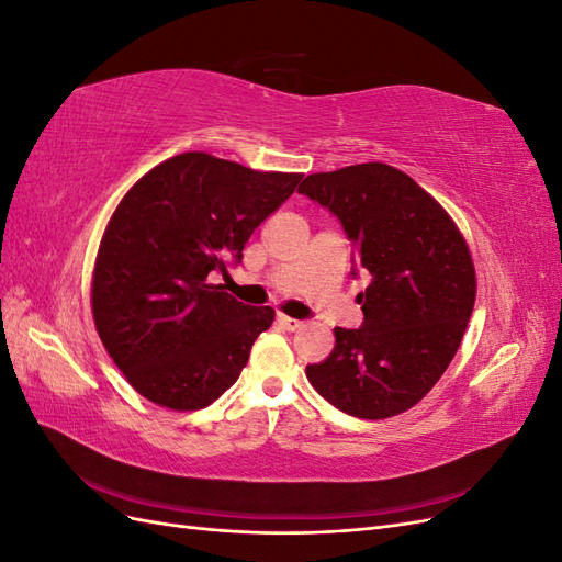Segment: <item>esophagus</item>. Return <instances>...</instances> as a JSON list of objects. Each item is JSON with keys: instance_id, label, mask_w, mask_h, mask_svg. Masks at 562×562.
Wrapping results in <instances>:
<instances>
[{"instance_id": "obj_1", "label": "esophagus", "mask_w": 562, "mask_h": 562, "mask_svg": "<svg viewBox=\"0 0 562 562\" xmlns=\"http://www.w3.org/2000/svg\"><path fill=\"white\" fill-rule=\"evenodd\" d=\"M277 323H279L281 328H285V330H297V328H302V321L291 318V316H285V314H277Z\"/></svg>"}]
</instances>
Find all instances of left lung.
Returning a JSON list of instances; mask_svg holds the SVG:
<instances>
[{
    "mask_svg": "<svg viewBox=\"0 0 562 562\" xmlns=\"http://www.w3.org/2000/svg\"><path fill=\"white\" fill-rule=\"evenodd\" d=\"M297 192L328 209L353 244L351 277L361 328H335L326 361L307 380L337 411L384 419L419 403L462 342L475 302V271L464 236L440 203L403 171L356 164L314 173Z\"/></svg>",
    "mask_w": 562,
    "mask_h": 562,
    "instance_id": "1",
    "label": "left lung"
}]
</instances>
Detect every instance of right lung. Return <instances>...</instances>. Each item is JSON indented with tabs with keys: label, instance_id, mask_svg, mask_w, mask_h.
Listing matches in <instances>:
<instances>
[{
	"label": "right lung",
	"instance_id": "1",
	"mask_svg": "<svg viewBox=\"0 0 562 562\" xmlns=\"http://www.w3.org/2000/svg\"><path fill=\"white\" fill-rule=\"evenodd\" d=\"M300 178L184 151L126 192L100 241L91 302L100 339L140 396L199 411L239 380L274 310L239 302L211 274L241 262Z\"/></svg>",
	"mask_w": 562,
	"mask_h": 562
}]
</instances>
